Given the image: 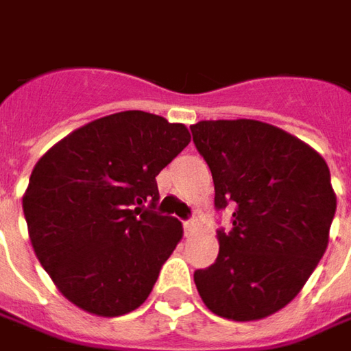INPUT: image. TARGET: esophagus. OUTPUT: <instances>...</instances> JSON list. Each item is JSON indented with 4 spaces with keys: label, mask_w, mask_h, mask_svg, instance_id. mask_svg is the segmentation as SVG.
I'll return each instance as SVG.
<instances>
[{
    "label": "esophagus",
    "mask_w": 351,
    "mask_h": 351,
    "mask_svg": "<svg viewBox=\"0 0 351 351\" xmlns=\"http://www.w3.org/2000/svg\"><path fill=\"white\" fill-rule=\"evenodd\" d=\"M194 228V218L191 220H184V230H192Z\"/></svg>",
    "instance_id": "34e87169"
}]
</instances>
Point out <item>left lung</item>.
Here are the masks:
<instances>
[{"instance_id":"1","label":"left lung","mask_w":351,"mask_h":351,"mask_svg":"<svg viewBox=\"0 0 351 351\" xmlns=\"http://www.w3.org/2000/svg\"><path fill=\"white\" fill-rule=\"evenodd\" d=\"M214 178V204L230 208L216 263L194 271L198 295L236 322L271 316L300 293L322 259L336 214L330 171L313 147L255 119L191 125Z\"/></svg>"}]
</instances>
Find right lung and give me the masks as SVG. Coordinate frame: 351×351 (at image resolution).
Here are the masks:
<instances>
[{"label":"right lung","instance_id":"1","mask_svg":"<svg viewBox=\"0 0 351 351\" xmlns=\"http://www.w3.org/2000/svg\"><path fill=\"white\" fill-rule=\"evenodd\" d=\"M191 143L182 123L139 110L72 131L37 160L23 194L35 255L72 304L96 316L139 308L182 223L153 212L155 176Z\"/></svg>","mask_w":351,"mask_h":351}]
</instances>
